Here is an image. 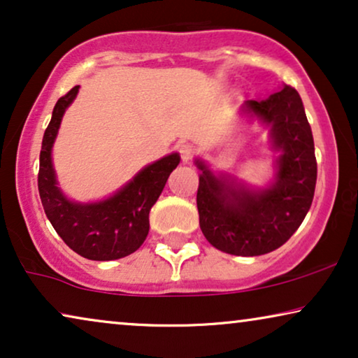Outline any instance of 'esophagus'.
Instances as JSON below:
<instances>
[{
	"mask_svg": "<svg viewBox=\"0 0 358 358\" xmlns=\"http://www.w3.org/2000/svg\"><path fill=\"white\" fill-rule=\"evenodd\" d=\"M178 150H179L180 158H182V161L192 159V156L195 155V146L192 143H185V141H182V143L178 145Z\"/></svg>",
	"mask_w": 358,
	"mask_h": 358,
	"instance_id": "34e87169",
	"label": "esophagus"
}]
</instances>
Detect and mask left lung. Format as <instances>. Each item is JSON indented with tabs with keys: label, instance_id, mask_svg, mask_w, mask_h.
Masks as SVG:
<instances>
[{
	"label": "left lung",
	"instance_id": "1",
	"mask_svg": "<svg viewBox=\"0 0 358 358\" xmlns=\"http://www.w3.org/2000/svg\"><path fill=\"white\" fill-rule=\"evenodd\" d=\"M243 110L271 127L272 148L280 151L275 178L267 187L251 189L229 176L217 178L197 159L199 222L220 251L261 256L285 244L311 207L317 178L315 141L301 97L292 86L266 101H246Z\"/></svg>",
	"mask_w": 358,
	"mask_h": 358
}]
</instances>
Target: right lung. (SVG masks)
<instances>
[{
  "mask_svg": "<svg viewBox=\"0 0 358 358\" xmlns=\"http://www.w3.org/2000/svg\"><path fill=\"white\" fill-rule=\"evenodd\" d=\"M75 86L57 101L42 140L38 194L47 218L68 248L91 261H114L135 252L148 236L150 210L163 192L169 174L178 168L179 155L164 156L146 166L112 197L94 203L68 200L57 185L52 146L66 107L75 101Z\"/></svg>",
  "mask_w": 358,
  "mask_h": 358,
  "instance_id": "right-lung-1",
  "label": "right lung"
}]
</instances>
